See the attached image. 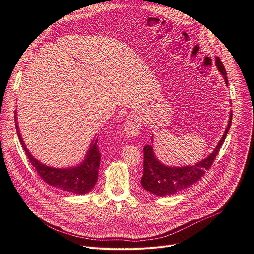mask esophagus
<instances>
[{"label":"esophagus","instance_id":"esophagus-1","mask_svg":"<svg viewBox=\"0 0 254 254\" xmlns=\"http://www.w3.org/2000/svg\"><path fill=\"white\" fill-rule=\"evenodd\" d=\"M141 129V122L138 118L134 116L127 117L126 123H125V133L128 137H134L139 133V130Z\"/></svg>","mask_w":254,"mask_h":254}]
</instances>
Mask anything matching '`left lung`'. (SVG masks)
Wrapping results in <instances>:
<instances>
[{"instance_id":"1","label":"left lung","mask_w":254,"mask_h":254,"mask_svg":"<svg viewBox=\"0 0 254 254\" xmlns=\"http://www.w3.org/2000/svg\"><path fill=\"white\" fill-rule=\"evenodd\" d=\"M216 66L223 76L225 83L228 84L226 70L221 60L216 57ZM232 122V114H230L229 123L222 138L217 144L216 149L206 159L200 161L193 166L185 167H168L162 164L155 156L152 146L143 148V174L141 177V185L147 191L160 197L174 195L185 190L199 181L207 170L211 168L213 162L218 154L223 141L228 133ZM153 139V137H152Z\"/></svg>"}]
</instances>
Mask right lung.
<instances>
[{
  "label": "right lung",
  "mask_w": 254,
  "mask_h": 254,
  "mask_svg": "<svg viewBox=\"0 0 254 254\" xmlns=\"http://www.w3.org/2000/svg\"><path fill=\"white\" fill-rule=\"evenodd\" d=\"M16 114H15V122ZM17 133L21 141L22 147L37 174L42 178L45 183L55 188H58L64 192L73 193L76 195H84L88 193L97 182L98 178V169L100 164V152L98 150L97 139L93 140L89 151L85 157V160L77 167L59 169L52 168L46 165L41 164L39 161L36 160L30 152L27 150L25 143L20 135L19 127L16 123Z\"/></svg>",
  "instance_id": "add662e5"
}]
</instances>
